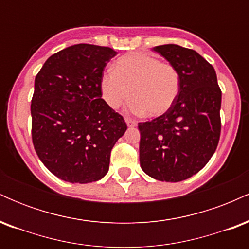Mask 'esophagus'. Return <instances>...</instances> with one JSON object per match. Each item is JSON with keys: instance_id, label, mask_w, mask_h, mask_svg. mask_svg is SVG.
Listing matches in <instances>:
<instances>
[{"instance_id": "34e87169", "label": "esophagus", "mask_w": 249, "mask_h": 249, "mask_svg": "<svg viewBox=\"0 0 249 249\" xmlns=\"http://www.w3.org/2000/svg\"><path fill=\"white\" fill-rule=\"evenodd\" d=\"M125 122H126L128 127H134L137 125V122L133 121V119H131V118H126L125 119Z\"/></svg>"}]
</instances>
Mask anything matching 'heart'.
Segmentation results:
<instances>
[{"mask_svg":"<svg viewBox=\"0 0 249 249\" xmlns=\"http://www.w3.org/2000/svg\"><path fill=\"white\" fill-rule=\"evenodd\" d=\"M102 96L111 108H119L134 98L130 110L151 117L166 113L178 98L180 73L173 64L157 57L136 53L117 59L113 70L101 81Z\"/></svg>","mask_w":249,"mask_h":249,"instance_id":"b5f03b06","label":"heart"}]
</instances>
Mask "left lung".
<instances>
[{"mask_svg":"<svg viewBox=\"0 0 249 249\" xmlns=\"http://www.w3.org/2000/svg\"><path fill=\"white\" fill-rule=\"evenodd\" d=\"M153 50L178 69L180 91L166 113L138 124L139 160L147 176L177 182L198 173L215 152L221 90L214 68L196 51L177 44Z\"/></svg>","mask_w":249,"mask_h":249,"instance_id":"8db88e82","label":"left lung"}]
</instances>
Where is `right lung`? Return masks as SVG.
<instances>
[{
	"label": "right lung",
	"mask_w": 249,
	"mask_h": 249,
	"mask_svg": "<svg viewBox=\"0 0 249 249\" xmlns=\"http://www.w3.org/2000/svg\"><path fill=\"white\" fill-rule=\"evenodd\" d=\"M116 55L107 47L75 44L50 56L37 73L33 144L44 166L64 181L102 179L126 131L124 118L102 98L103 71Z\"/></svg>",
	"instance_id": "right-lung-1"
}]
</instances>
